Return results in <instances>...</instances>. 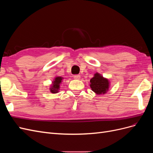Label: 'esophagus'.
<instances>
[{
  "label": "esophagus",
  "mask_w": 153,
  "mask_h": 153,
  "mask_svg": "<svg viewBox=\"0 0 153 153\" xmlns=\"http://www.w3.org/2000/svg\"><path fill=\"white\" fill-rule=\"evenodd\" d=\"M73 78H75V80H79L80 78V76L79 75H75L73 76Z\"/></svg>",
  "instance_id": "34e87169"
}]
</instances>
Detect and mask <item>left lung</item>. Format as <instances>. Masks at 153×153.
Masks as SVG:
<instances>
[{
    "instance_id": "8db88e82",
    "label": "left lung",
    "mask_w": 153,
    "mask_h": 153,
    "mask_svg": "<svg viewBox=\"0 0 153 153\" xmlns=\"http://www.w3.org/2000/svg\"><path fill=\"white\" fill-rule=\"evenodd\" d=\"M90 87L95 93L98 94H105L108 90L109 82L107 79L103 78L99 73H96L94 76L91 78Z\"/></svg>"
}]
</instances>
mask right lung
<instances>
[{
	"label": "right lung",
	"instance_id": "obj_1",
	"mask_svg": "<svg viewBox=\"0 0 153 153\" xmlns=\"http://www.w3.org/2000/svg\"><path fill=\"white\" fill-rule=\"evenodd\" d=\"M62 80V78L61 76H57L55 78V80L52 82L53 84L52 85V87L50 88V92L52 93H57L59 92V89L60 88V84L61 83V81Z\"/></svg>",
	"mask_w": 153,
	"mask_h": 153
}]
</instances>
